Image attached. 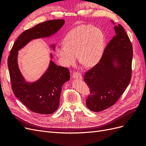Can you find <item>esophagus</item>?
Here are the masks:
<instances>
[{"label":"esophagus","mask_w":146,"mask_h":146,"mask_svg":"<svg viewBox=\"0 0 146 146\" xmlns=\"http://www.w3.org/2000/svg\"><path fill=\"white\" fill-rule=\"evenodd\" d=\"M72 77L75 79H82V76L80 74H79L78 72H74L72 75Z\"/></svg>","instance_id":"esophagus-1"}]
</instances>
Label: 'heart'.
Wrapping results in <instances>:
<instances>
[{
  "mask_svg": "<svg viewBox=\"0 0 146 146\" xmlns=\"http://www.w3.org/2000/svg\"><path fill=\"white\" fill-rule=\"evenodd\" d=\"M63 42L55 50L63 65L72 64L78 55L83 65L92 66L99 62L102 55L105 39L100 29L91 25H82L69 31Z\"/></svg>",
  "mask_w": 146,
  "mask_h": 146,
  "instance_id": "b5f03b06",
  "label": "heart"
}]
</instances>
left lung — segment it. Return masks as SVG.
Returning a JSON list of instances; mask_svg holds the SVG:
<instances>
[{"instance_id":"left-lung-1","label":"left lung","mask_w":146,"mask_h":146,"mask_svg":"<svg viewBox=\"0 0 146 146\" xmlns=\"http://www.w3.org/2000/svg\"><path fill=\"white\" fill-rule=\"evenodd\" d=\"M114 30L116 35L106 46L99 62L84 76L91 94L86 106L94 112L115 104L131 80L133 47L121 25L114 26Z\"/></svg>"}]
</instances>
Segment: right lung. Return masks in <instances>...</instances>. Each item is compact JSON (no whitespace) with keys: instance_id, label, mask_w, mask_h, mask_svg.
Wrapping results in <instances>:
<instances>
[{"instance_id":"1","label":"right lung","mask_w":146,"mask_h":146,"mask_svg":"<svg viewBox=\"0 0 146 146\" xmlns=\"http://www.w3.org/2000/svg\"><path fill=\"white\" fill-rule=\"evenodd\" d=\"M64 23V19L47 21L24 31L13 44L8 56V66L13 91L16 98L34 113L50 114L58 109L62 86L70 79L69 70L50 60L46 71L38 80L27 82L17 63L18 51L33 39L50 37L60 30ZM55 46L51 45L53 50H55ZM50 58H53L52 54Z\"/></svg>"}]
</instances>
